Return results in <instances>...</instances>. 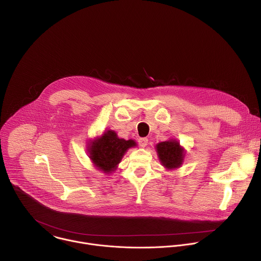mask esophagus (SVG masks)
I'll return each mask as SVG.
<instances>
[{"label": "esophagus", "instance_id": "obj_1", "mask_svg": "<svg viewBox=\"0 0 261 261\" xmlns=\"http://www.w3.org/2000/svg\"><path fill=\"white\" fill-rule=\"evenodd\" d=\"M147 142H148V139L145 138V137L138 139V144H139V146H141V147H145V146L147 145Z\"/></svg>", "mask_w": 261, "mask_h": 261}]
</instances>
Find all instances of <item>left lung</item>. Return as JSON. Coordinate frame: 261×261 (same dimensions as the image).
<instances>
[{"label": "left lung", "mask_w": 261, "mask_h": 261, "mask_svg": "<svg viewBox=\"0 0 261 261\" xmlns=\"http://www.w3.org/2000/svg\"><path fill=\"white\" fill-rule=\"evenodd\" d=\"M156 151L162 164L168 169H174L182 164L184 149L175 140L160 142L156 145Z\"/></svg>", "instance_id": "1"}]
</instances>
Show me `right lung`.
I'll return each instance as SVG.
<instances>
[{
	"mask_svg": "<svg viewBox=\"0 0 261 261\" xmlns=\"http://www.w3.org/2000/svg\"><path fill=\"white\" fill-rule=\"evenodd\" d=\"M135 144L131 139L118 138L116 132L109 130L89 147L90 159L105 173H110L117 168L126 150Z\"/></svg>",
	"mask_w": 261,
	"mask_h": 261,
	"instance_id": "1",
	"label": "right lung"
}]
</instances>
